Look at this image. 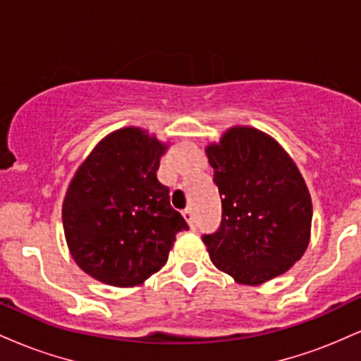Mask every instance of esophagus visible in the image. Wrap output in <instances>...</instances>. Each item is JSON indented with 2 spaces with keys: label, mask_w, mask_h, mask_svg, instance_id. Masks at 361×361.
Wrapping results in <instances>:
<instances>
[{
  "label": "esophagus",
  "mask_w": 361,
  "mask_h": 361,
  "mask_svg": "<svg viewBox=\"0 0 361 361\" xmlns=\"http://www.w3.org/2000/svg\"><path fill=\"white\" fill-rule=\"evenodd\" d=\"M183 217H185V221L190 224V226H195V217H193V210H192V207H186V209L183 210Z\"/></svg>",
  "instance_id": "esophagus-1"
}]
</instances>
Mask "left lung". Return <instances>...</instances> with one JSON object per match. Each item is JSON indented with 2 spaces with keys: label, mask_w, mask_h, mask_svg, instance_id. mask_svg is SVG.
Listing matches in <instances>:
<instances>
[{
  "label": "left lung",
  "mask_w": 361,
  "mask_h": 361,
  "mask_svg": "<svg viewBox=\"0 0 361 361\" xmlns=\"http://www.w3.org/2000/svg\"><path fill=\"white\" fill-rule=\"evenodd\" d=\"M222 202L219 229L204 234L210 259L244 285L275 279L309 244L312 204L304 178L270 135L231 128L207 147Z\"/></svg>",
  "instance_id": "1"
}]
</instances>
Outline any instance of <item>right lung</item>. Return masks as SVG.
<instances>
[{"label": "right lung", "mask_w": 361, "mask_h": 361, "mask_svg": "<svg viewBox=\"0 0 361 361\" xmlns=\"http://www.w3.org/2000/svg\"><path fill=\"white\" fill-rule=\"evenodd\" d=\"M164 149L140 128H120L74 175L62 224L74 261L93 279L115 287L142 283L166 264L176 234L188 229L156 176Z\"/></svg>", "instance_id": "add662e5"}]
</instances>
